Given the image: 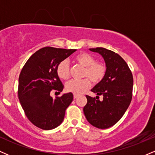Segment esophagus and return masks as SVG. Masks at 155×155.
<instances>
[{
  "label": "esophagus",
  "mask_w": 155,
  "mask_h": 155,
  "mask_svg": "<svg viewBox=\"0 0 155 155\" xmlns=\"http://www.w3.org/2000/svg\"><path fill=\"white\" fill-rule=\"evenodd\" d=\"M78 96H79V95H77V94H74V99L77 98Z\"/></svg>",
  "instance_id": "obj_1"
}]
</instances>
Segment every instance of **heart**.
<instances>
[{"mask_svg": "<svg viewBox=\"0 0 155 155\" xmlns=\"http://www.w3.org/2000/svg\"><path fill=\"white\" fill-rule=\"evenodd\" d=\"M75 60L80 65L84 67V77L89 78L93 83H98L104 79L106 72V66L102 62H95V59L91 54L86 52L79 53L75 57ZM57 74L61 79L66 80L70 77V69L68 63L63 60L57 67ZM90 87V81L87 78L83 79H73L65 84L68 92L74 94H81L86 91Z\"/></svg>", "mask_w": 155, "mask_h": 155, "instance_id": "b5f03b06", "label": "heart"}]
</instances>
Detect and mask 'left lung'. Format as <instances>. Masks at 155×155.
Listing matches in <instances>:
<instances>
[{
	"instance_id": "left-lung-1",
	"label": "left lung",
	"mask_w": 155,
	"mask_h": 155,
	"mask_svg": "<svg viewBox=\"0 0 155 155\" xmlns=\"http://www.w3.org/2000/svg\"><path fill=\"white\" fill-rule=\"evenodd\" d=\"M104 58L106 72L104 79L92 89L97 96L86 95L87 103L83 108L89 123L100 129H106L122 118L132 99L133 74L126 62L117 53L103 47L90 49ZM99 95L104 96L98 100Z\"/></svg>"
}]
</instances>
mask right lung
Returning a JSON list of instances; mask_svg holds the SVG:
<instances>
[{"label": "right lung", "instance_id": "1", "mask_svg": "<svg viewBox=\"0 0 155 155\" xmlns=\"http://www.w3.org/2000/svg\"><path fill=\"white\" fill-rule=\"evenodd\" d=\"M76 49L50 47L39 49L28 59L19 76L18 96L27 117L41 129L51 130L63 122L65 109L74 99L71 92L53 99L52 90L62 92L57 67Z\"/></svg>", "mask_w": 155, "mask_h": 155}]
</instances>
